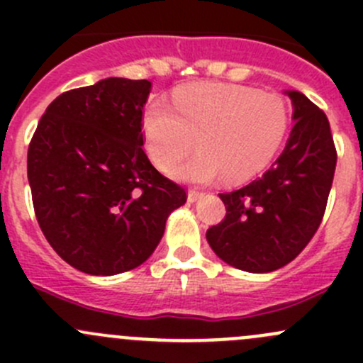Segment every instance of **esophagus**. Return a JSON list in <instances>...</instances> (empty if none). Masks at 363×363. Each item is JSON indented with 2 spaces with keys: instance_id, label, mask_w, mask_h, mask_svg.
I'll return each mask as SVG.
<instances>
[{
  "instance_id": "esophagus-1",
  "label": "esophagus",
  "mask_w": 363,
  "mask_h": 363,
  "mask_svg": "<svg viewBox=\"0 0 363 363\" xmlns=\"http://www.w3.org/2000/svg\"><path fill=\"white\" fill-rule=\"evenodd\" d=\"M200 196H202V193L199 191V189H189L188 191V202H196V200L200 199Z\"/></svg>"
}]
</instances>
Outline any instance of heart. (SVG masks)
<instances>
[{
  "mask_svg": "<svg viewBox=\"0 0 363 363\" xmlns=\"http://www.w3.org/2000/svg\"><path fill=\"white\" fill-rule=\"evenodd\" d=\"M290 130V105L277 93L247 86L199 82L175 91L174 105L155 100L144 112L147 152L170 170L195 149L200 152L174 170L188 182L246 181L279 152Z\"/></svg>",
  "mask_w": 363,
  "mask_h": 363,
  "instance_id": "obj_1",
  "label": "heart"
}]
</instances>
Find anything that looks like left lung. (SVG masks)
Wrapping results in <instances>:
<instances>
[{
	"label": "left lung",
	"instance_id": "8db88e82",
	"mask_svg": "<svg viewBox=\"0 0 363 363\" xmlns=\"http://www.w3.org/2000/svg\"><path fill=\"white\" fill-rule=\"evenodd\" d=\"M295 124L276 163L256 181L221 193L225 219L207 230L212 251L235 269L272 272L288 265L320 228L337 151L330 124L298 91H290Z\"/></svg>",
	"mask_w": 363,
	"mask_h": 363
}]
</instances>
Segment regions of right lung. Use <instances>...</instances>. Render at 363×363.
Wrapping results in <instances>:
<instances>
[{"label": "right lung", "mask_w": 363, "mask_h": 363, "mask_svg": "<svg viewBox=\"0 0 363 363\" xmlns=\"http://www.w3.org/2000/svg\"><path fill=\"white\" fill-rule=\"evenodd\" d=\"M149 80L111 79L60 94L28 149L36 221L52 250L80 272L113 276L156 250L186 189L144 151Z\"/></svg>", "instance_id": "right-lung-1"}]
</instances>
